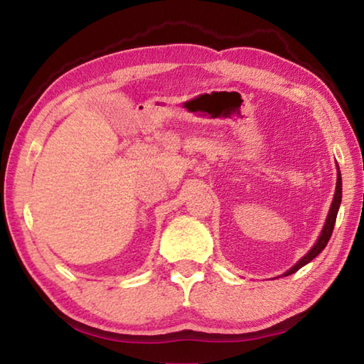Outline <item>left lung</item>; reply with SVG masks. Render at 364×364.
I'll return each instance as SVG.
<instances>
[{"label": "left lung", "instance_id": "1", "mask_svg": "<svg viewBox=\"0 0 364 364\" xmlns=\"http://www.w3.org/2000/svg\"><path fill=\"white\" fill-rule=\"evenodd\" d=\"M338 168V167H337ZM341 202H342V176H341V171H337V184H336V194H334V199H332V204L329 208V213H328V218H326V223L321 234H319L316 244L313 245L310 249V252L305 257H301L300 260L294 264V267L286 271L284 276H289L295 273V271H299L301 267H305L306 263H310L313 258L318 257L321 254L323 249L328 245L329 239L332 236V230H334V225H336V218H337V212H338V207H341Z\"/></svg>", "mask_w": 364, "mask_h": 364}]
</instances>
